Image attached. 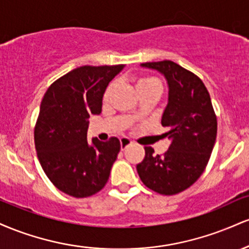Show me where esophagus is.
Segmentation results:
<instances>
[{
    "label": "esophagus",
    "instance_id": "1",
    "mask_svg": "<svg viewBox=\"0 0 249 249\" xmlns=\"http://www.w3.org/2000/svg\"><path fill=\"white\" fill-rule=\"evenodd\" d=\"M131 144H132V142H131L128 138H126V137H123V138H121V147H122V150H125V148L130 146Z\"/></svg>",
    "mask_w": 249,
    "mask_h": 249
}]
</instances>
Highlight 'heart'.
<instances>
[{
    "label": "heart",
    "instance_id": "b5f03b06",
    "mask_svg": "<svg viewBox=\"0 0 249 249\" xmlns=\"http://www.w3.org/2000/svg\"><path fill=\"white\" fill-rule=\"evenodd\" d=\"M115 87H116L115 83H111V84L108 85V88L107 89V91H105V95H104L105 99L108 98V96L111 95V92H112ZM136 90L138 93L153 92V93H156V95L160 96L161 90H162V85H161L160 81L157 78H154V77H142V78H139L138 81L136 82ZM139 116H141V112H139V111H134V112L132 113V118H138Z\"/></svg>",
    "mask_w": 249,
    "mask_h": 249
}]
</instances>
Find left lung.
<instances>
[{"instance_id":"left-lung-1","label":"left lung","mask_w":249,"mask_h":249,"mask_svg":"<svg viewBox=\"0 0 249 249\" xmlns=\"http://www.w3.org/2000/svg\"><path fill=\"white\" fill-rule=\"evenodd\" d=\"M142 68L165 77L167 105L161 125L171 145L164 156L145 147V158L137 165L144 185L157 193L172 196L186 190L204 172L216 138V117L206 87L198 76L172 61L148 62Z\"/></svg>"}]
</instances>
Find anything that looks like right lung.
I'll use <instances>...</instances> for the list:
<instances>
[{
    "mask_svg": "<svg viewBox=\"0 0 249 249\" xmlns=\"http://www.w3.org/2000/svg\"><path fill=\"white\" fill-rule=\"evenodd\" d=\"M125 65L77 68L50 85L35 127V146L48 178L62 192L85 198L102 190L121 142L88 141L89 118L102 112L108 83Z\"/></svg>",
    "mask_w": 249,
    "mask_h": 249,
    "instance_id": "obj_1",
    "label": "right lung"
}]
</instances>
